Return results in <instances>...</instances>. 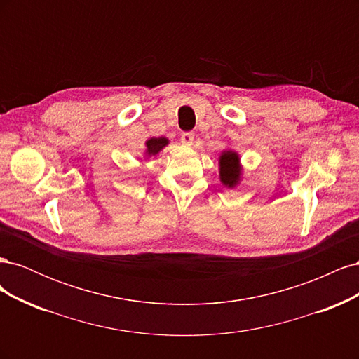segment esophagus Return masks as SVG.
Listing matches in <instances>:
<instances>
[{"instance_id": "esophagus-1", "label": "esophagus", "mask_w": 359, "mask_h": 359, "mask_svg": "<svg viewBox=\"0 0 359 359\" xmlns=\"http://www.w3.org/2000/svg\"><path fill=\"white\" fill-rule=\"evenodd\" d=\"M193 139H194V135L191 132H186L181 135V142L184 145H191L193 144Z\"/></svg>"}]
</instances>
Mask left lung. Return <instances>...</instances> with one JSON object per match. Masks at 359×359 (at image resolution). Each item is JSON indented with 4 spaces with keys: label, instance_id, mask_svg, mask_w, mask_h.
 <instances>
[{
    "label": "left lung",
    "instance_id": "8db88e82",
    "mask_svg": "<svg viewBox=\"0 0 359 359\" xmlns=\"http://www.w3.org/2000/svg\"><path fill=\"white\" fill-rule=\"evenodd\" d=\"M220 165V181L227 189L236 187V184L241 181V165L240 156L232 149H226L219 158Z\"/></svg>",
    "mask_w": 359,
    "mask_h": 359
}]
</instances>
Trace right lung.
Masks as SVG:
<instances>
[{"label":"right lung","mask_w":359,"mask_h":359,"mask_svg":"<svg viewBox=\"0 0 359 359\" xmlns=\"http://www.w3.org/2000/svg\"><path fill=\"white\" fill-rule=\"evenodd\" d=\"M168 144H169V140H168L166 137H151V139H148L147 142H145V147H147L145 154H147L148 157L156 156V154H158L160 151H161L163 148H165Z\"/></svg>","instance_id":"obj_1"}]
</instances>
